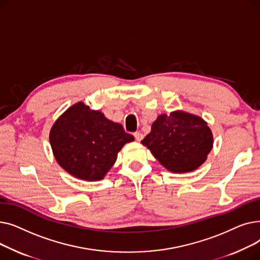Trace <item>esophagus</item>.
Listing matches in <instances>:
<instances>
[{
    "instance_id": "1",
    "label": "esophagus",
    "mask_w": 260,
    "mask_h": 260,
    "mask_svg": "<svg viewBox=\"0 0 260 260\" xmlns=\"http://www.w3.org/2000/svg\"><path fill=\"white\" fill-rule=\"evenodd\" d=\"M134 136H135V139L137 140V141H141L143 139V134L140 133V132H136L134 134Z\"/></svg>"
}]
</instances>
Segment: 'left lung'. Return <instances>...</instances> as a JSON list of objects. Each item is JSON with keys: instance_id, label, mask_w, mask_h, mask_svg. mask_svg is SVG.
Wrapping results in <instances>:
<instances>
[{"instance_id": "1", "label": "left lung", "mask_w": 260, "mask_h": 260, "mask_svg": "<svg viewBox=\"0 0 260 260\" xmlns=\"http://www.w3.org/2000/svg\"><path fill=\"white\" fill-rule=\"evenodd\" d=\"M141 143L169 171L187 173L207 160L213 147V135L202 118L176 111L158 116Z\"/></svg>"}]
</instances>
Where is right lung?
Instances as JSON below:
<instances>
[{
	"mask_svg": "<svg viewBox=\"0 0 260 260\" xmlns=\"http://www.w3.org/2000/svg\"><path fill=\"white\" fill-rule=\"evenodd\" d=\"M134 140L121 124L83 102L68 108L49 133L52 153L60 167L86 181L103 179L123 145Z\"/></svg>",
	"mask_w": 260,
	"mask_h": 260,
	"instance_id": "1",
	"label": "right lung"
}]
</instances>
